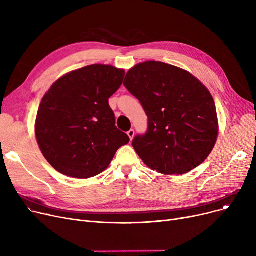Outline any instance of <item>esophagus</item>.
<instances>
[{
    "label": "esophagus",
    "mask_w": 256,
    "mask_h": 256,
    "mask_svg": "<svg viewBox=\"0 0 256 256\" xmlns=\"http://www.w3.org/2000/svg\"><path fill=\"white\" fill-rule=\"evenodd\" d=\"M128 136L130 137V140H132L134 136H135V130H130L128 132Z\"/></svg>",
    "instance_id": "34e87169"
}]
</instances>
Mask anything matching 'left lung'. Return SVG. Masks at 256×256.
<instances>
[{
    "label": "left lung",
    "mask_w": 256,
    "mask_h": 256,
    "mask_svg": "<svg viewBox=\"0 0 256 256\" xmlns=\"http://www.w3.org/2000/svg\"><path fill=\"white\" fill-rule=\"evenodd\" d=\"M124 85L148 118L146 132L132 143L147 167L178 176L204 162L217 141L218 118L199 80L176 66L146 61L128 70Z\"/></svg>",
    "instance_id": "left-lung-1"
}]
</instances>
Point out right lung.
<instances>
[{
	"instance_id": "obj_1",
	"label": "right lung",
	"mask_w": 256,
	"mask_h": 256,
	"mask_svg": "<svg viewBox=\"0 0 256 256\" xmlns=\"http://www.w3.org/2000/svg\"><path fill=\"white\" fill-rule=\"evenodd\" d=\"M124 74L111 65L93 64L63 76L46 93L35 135L40 150L58 172L74 178L96 176L130 142L115 126L109 104Z\"/></svg>"
}]
</instances>
